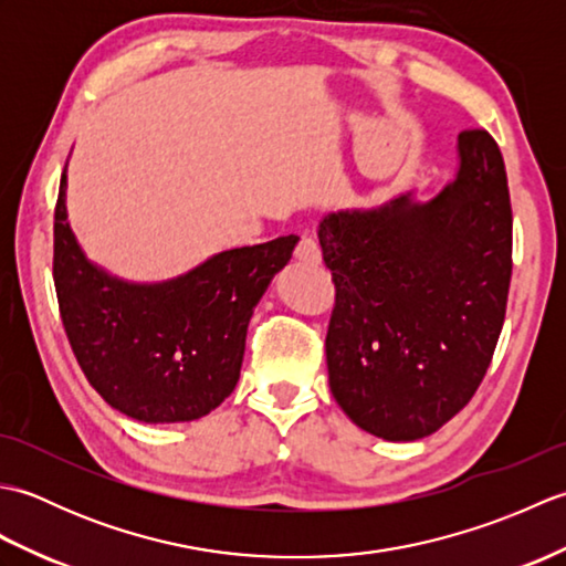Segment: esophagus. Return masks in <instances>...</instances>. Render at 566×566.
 Returning <instances> with one entry per match:
<instances>
[{
    "mask_svg": "<svg viewBox=\"0 0 566 566\" xmlns=\"http://www.w3.org/2000/svg\"><path fill=\"white\" fill-rule=\"evenodd\" d=\"M294 255H296V260H298V262H306V264H318V262H321V248H318V243H316L314 238L304 235V238L298 240V243H296Z\"/></svg>",
    "mask_w": 566,
    "mask_h": 566,
    "instance_id": "34e87169",
    "label": "esophagus"
}]
</instances>
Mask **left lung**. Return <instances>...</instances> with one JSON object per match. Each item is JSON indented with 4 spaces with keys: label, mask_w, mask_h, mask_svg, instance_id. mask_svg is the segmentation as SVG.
<instances>
[{
    "label": "left lung",
    "mask_w": 566,
    "mask_h": 566,
    "mask_svg": "<svg viewBox=\"0 0 566 566\" xmlns=\"http://www.w3.org/2000/svg\"><path fill=\"white\" fill-rule=\"evenodd\" d=\"M460 172L436 199L401 195L318 226L335 306L328 381L355 426L384 440L436 432L472 401L506 318L513 211L484 128L457 140Z\"/></svg>",
    "instance_id": "1"
}]
</instances>
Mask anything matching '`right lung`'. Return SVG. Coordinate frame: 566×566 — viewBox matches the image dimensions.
I'll return each instance as SVG.
<instances>
[{
  "instance_id": "obj_1",
  "label": "right lung",
  "mask_w": 566,
  "mask_h": 566,
  "mask_svg": "<svg viewBox=\"0 0 566 566\" xmlns=\"http://www.w3.org/2000/svg\"><path fill=\"white\" fill-rule=\"evenodd\" d=\"M63 197L65 172L55 203L53 280L84 377L112 408L143 423L211 413L235 389L252 311L298 238L219 252L163 284H128L82 255Z\"/></svg>"
}]
</instances>
